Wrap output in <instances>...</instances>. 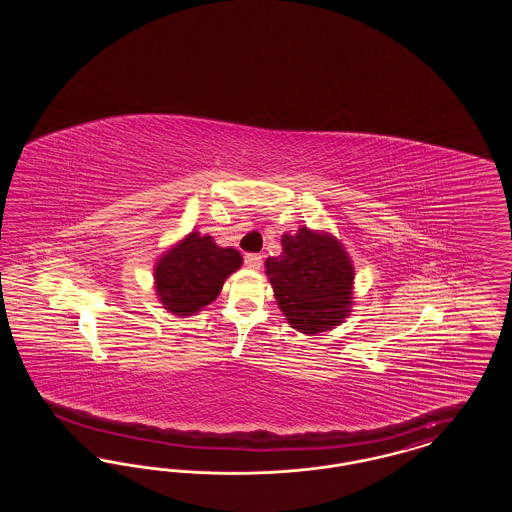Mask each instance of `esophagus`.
I'll list each match as a JSON object with an SVG mask.
<instances>
[{"label":"esophagus","mask_w":512,"mask_h":512,"mask_svg":"<svg viewBox=\"0 0 512 512\" xmlns=\"http://www.w3.org/2000/svg\"><path fill=\"white\" fill-rule=\"evenodd\" d=\"M244 261L245 267L253 268V270H259L263 267V255H259V253H247Z\"/></svg>","instance_id":"obj_1"}]
</instances>
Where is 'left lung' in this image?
Segmentation results:
<instances>
[{"label":"left lung","mask_w":512,"mask_h":512,"mask_svg":"<svg viewBox=\"0 0 512 512\" xmlns=\"http://www.w3.org/2000/svg\"><path fill=\"white\" fill-rule=\"evenodd\" d=\"M282 255L265 263L280 309L295 330L317 334L349 313L353 267L332 236L299 228L282 236Z\"/></svg>","instance_id":"obj_1"}]
</instances>
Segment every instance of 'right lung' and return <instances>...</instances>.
I'll use <instances>...</instances> for the list:
<instances>
[{"mask_svg": "<svg viewBox=\"0 0 512 512\" xmlns=\"http://www.w3.org/2000/svg\"><path fill=\"white\" fill-rule=\"evenodd\" d=\"M240 265L242 255L236 249H224L211 236L192 232L155 267L161 303L178 317L194 315L217 299L226 276Z\"/></svg>", "mask_w": 512, "mask_h": 512, "instance_id": "right-lung-1", "label": "right lung"}]
</instances>
